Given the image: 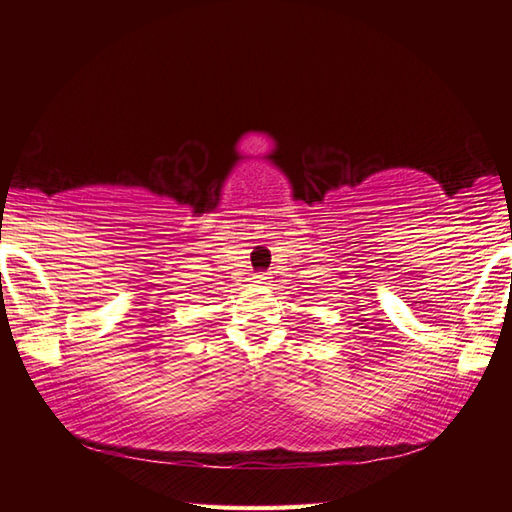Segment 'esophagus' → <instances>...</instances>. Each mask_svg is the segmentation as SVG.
<instances>
[{"label": "esophagus", "mask_w": 512, "mask_h": 512, "mask_svg": "<svg viewBox=\"0 0 512 512\" xmlns=\"http://www.w3.org/2000/svg\"><path fill=\"white\" fill-rule=\"evenodd\" d=\"M268 279H270V277H266V275H257V284L264 286V284H268Z\"/></svg>", "instance_id": "esophagus-1"}]
</instances>
